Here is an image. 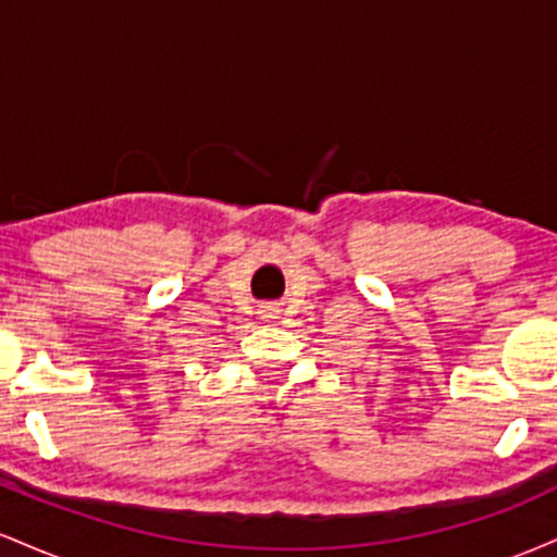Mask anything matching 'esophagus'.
<instances>
[{
	"mask_svg": "<svg viewBox=\"0 0 557 557\" xmlns=\"http://www.w3.org/2000/svg\"><path fill=\"white\" fill-rule=\"evenodd\" d=\"M264 314L267 317H274V309H264Z\"/></svg>",
	"mask_w": 557,
	"mask_h": 557,
	"instance_id": "1",
	"label": "esophagus"
}]
</instances>
